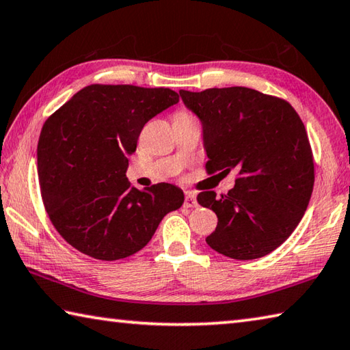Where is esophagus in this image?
<instances>
[{
	"instance_id": "esophagus-1",
	"label": "esophagus",
	"mask_w": 350,
	"mask_h": 350,
	"mask_svg": "<svg viewBox=\"0 0 350 350\" xmlns=\"http://www.w3.org/2000/svg\"><path fill=\"white\" fill-rule=\"evenodd\" d=\"M183 206L185 208H196L197 206V199L193 193H187L185 202H183Z\"/></svg>"
}]
</instances>
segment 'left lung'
I'll return each mask as SVG.
<instances>
[{"label":"left lung","instance_id":"1","mask_svg":"<svg viewBox=\"0 0 350 350\" xmlns=\"http://www.w3.org/2000/svg\"><path fill=\"white\" fill-rule=\"evenodd\" d=\"M202 122L209 174L237 171L236 185L197 202L217 214L206 243L236 260L277 250L303 219L314 188V157L306 129L286 100L247 87L179 92Z\"/></svg>","mask_w":350,"mask_h":350}]
</instances>
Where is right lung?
<instances>
[{
  "label": "right lung",
  "instance_id": "add662e5",
  "mask_svg": "<svg viewBox=\"0 0 350 350\" xmlns=\"http://www.w3.org/2000/svg\"><path fill=\"white\" fill-rule=\"evenodd\" d=\"M177 103L179 94L163 87L93 84L46 120L38 177L46 211L67 243L105 262L130 257L182 206L179 187L141 191L125 176L144 125Z\"/></svg>",
  "mask_w": 350,
  "mask_h": 350
}]
</instances>
